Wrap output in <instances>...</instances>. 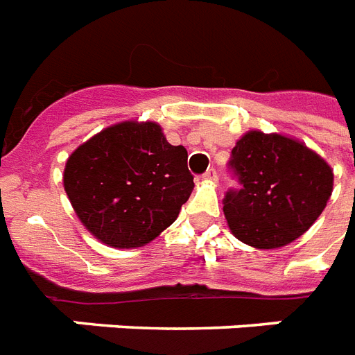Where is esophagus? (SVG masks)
I'll use <instances>...</instances> for the list:
<instances>
[{
    "instance_id": "34e87169",
    "label": "esophagus",
    "mask_w": 355,
    "mask_h": 355,
    "mask_svg": "<svg viewBox=\"0 0 355 355\" xmlns=\"http://www.w3.org/2000/svg\"><path fill=\"white\" fill-rule=\"evenodd\" d=\"M202 178H205V180H208V182H216V180H217V171H216V169H214V167H210V169H208V171H206L205 175H202Z\"/></svg>"
}]
</instances>
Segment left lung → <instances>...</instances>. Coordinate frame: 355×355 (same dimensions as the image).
<instances>
[{"label": "left lung", "mask_w": 355, "mask_h": 355, "mask_svg": "<svg viewBox=\"0 0 355 355\" xmlns=\"http://www.w3.org/2000/svg\"><path fill=\"white\" fill-rule=\"evenodd\" d=\"M228 166L241 188L228 189L223 211L239 241L278 248L295 241L326 208L334 171L302 141L250 130L237 139Z\"/></svg>", "instance_id": "left-lung-1"}]
</instances>
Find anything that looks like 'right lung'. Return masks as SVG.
I'll use <instances>...</instances> for the list:
<instances>
[{"mask_svg": "<svg viewBox=\"0 0 355 355\" xmlns=\"http://www.w3.org/2000/svg\"><path fill=\"white\" fill-rule=\"evenodd\" d=\"M64 189L80 223L116 248L141 247L175 223L193 189L188 150L153 121H123L79 145Z\"/></svg>", "mask_w": 355, "mask_h": 355, "instance_id": "1", "label": "right lung"}]
</instances>
